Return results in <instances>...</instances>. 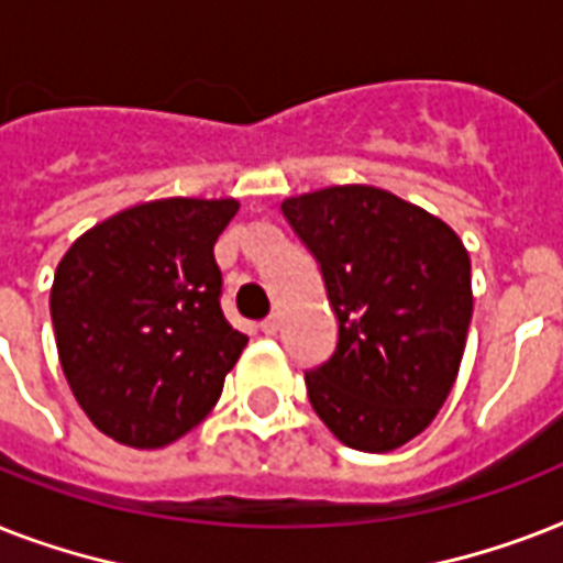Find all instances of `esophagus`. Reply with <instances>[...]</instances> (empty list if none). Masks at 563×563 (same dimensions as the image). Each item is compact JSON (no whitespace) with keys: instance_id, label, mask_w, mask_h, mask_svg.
Returning <instances> with one entry per match:
<instances>
[{"instance_id":"obj_1","label":"esophagus","mask_w":563,"mask_h":563,"mask_svg":"<svg viewBox=\"0 0 563 563\" xmlns=\"http://www.w3.org/2000/svg\"><path fill=\"white\" fill-rule=\"evenodd\" d=\"M260 330H263L265 335H277V330H280V321H277V316H268L265 321H260Z\"/></svg>"}]
</instances>
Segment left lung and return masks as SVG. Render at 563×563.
<instances>
[{
  "label": "left lung",
  "instance_id": "1",
  "mask_svg": "<svg viewBox=\"0 0 563 563\" xmlns=\"http://www.w3.org/2000/svg\"><path fill=\"white\" fill-rule=\"evenodd\" d=\"M339 321L333 356L307 371L309 402L342 444L397 450L432 423L462 365L471 256L444 221L376 187L286 198Z\"/></svg>",
  "mask_w": 563,
  "mask_h": 563
}]
</instances>
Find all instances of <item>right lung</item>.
<instances>
[{"label": "right lung", "instance_id": "add662e5", "mask_svg": "<svg viewBox=\"0 0 563 563\" xmlns=\"http://www.w3.org/2000/svg\"><path fill=\"white\" fill-rule=\"evenodd\" d=\"M233 198H163L87 230L52 283L57 356L87 418L119 444L166 446L221 397L247 335L221 312L212 245Z\"/></svg>", "mask_w": 563, "mask_h": 563}]
</instances>
